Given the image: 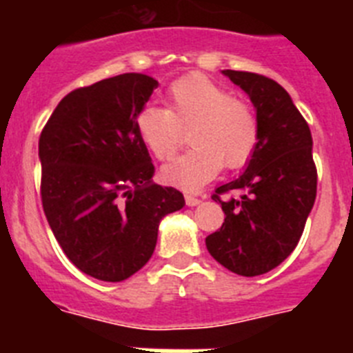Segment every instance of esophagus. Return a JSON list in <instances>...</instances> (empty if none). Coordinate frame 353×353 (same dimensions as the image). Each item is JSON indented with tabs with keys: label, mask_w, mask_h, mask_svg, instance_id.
I'll return each instance as SVG.
<instances>
[{
	"label": "esophagus",
	"mask_w": 353,
	"mask_h": 353,
	"mask_svg": "<svg viewBox=\"0 0 353 353\" xmlns=\"http://www.w3.org/2000/svg\"><path fill=\"white\" fill-rule=\"evenodd\" d=\"M185 203H187V207H198V205L201 203V199H198L196 196L185 194Z\"/></svg>",
	"instance_id": "1"
}]
</instances>
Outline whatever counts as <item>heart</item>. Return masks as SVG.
Listing matches in <instances>:
<instances>
[{"instance_id":"b5f03b06","label":"heart","mask_w":353,"mask_h":353,"mask_svg":"<svg viewBox=\"0 0 353 353\" xmlns=\"http://www.w3.org/2000/svg\"><path fill=\"white\" fill-rule=\"evenodd\" d=\"M170 109L148 104L138 114V130L157 159H168L183 143L189 129L192 146L162 168L170 183L194 191L210 182L221 168L236 170L251 159L260 127L254 109L233 99L232 92L208 77L192 74L168 90Z\"/></svg>"}]
</instances>
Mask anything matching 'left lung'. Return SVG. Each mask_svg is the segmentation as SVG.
I'll return each instance as SVG.
<instances>
[{"label": "left lung", "instance_id": "obj_1", "mask_svg": "<svg viewBox=\"0 0 353 353\" xmlns=\"http://www.w3.org/2000/svg\"><path fill=\"white\" fill-rule=\"evenodd\" d=\"M223 74L251 99L260 136L244 173L215 189L226 217L205 244L228 270L252 277L276 269L301 240L316 198L313 138L281 84L252 72Z\"/></svg>", "mask_w": 353, "mask_h": 353}]
</instances>
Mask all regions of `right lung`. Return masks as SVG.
<instances>
[{"label": "right lung", "mask_w": 353, "mask_h": 353, "mask_svg": "<svg viewBox=\"0 0 353 353\" xmlns=\"http://www.w3.org/2000/svg\"><path fill=\"white\" fill-rule=\"evenodd\" d=\"M145 74H120L61 99L39 139L42 205L68 260L118 283L145 267L159 224L185 205L152 182L155 168L138 114L157 88Z\"/></svg>", "instance_id": "1"}]
</instances>
